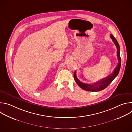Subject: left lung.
Instances as JSON below:
<instances>
[{"instance_id": "8db88e82", "label": "left lung", "mask_w": 132, "mask_h": 132, "mask_svg": "<svg viewBox=\"0 0 132 132\" xmlns=\"http://www.w3.org/2000/svg\"><path fill=\"white\" fill-rule=\"evenodd\" d=\"M110 37L111 39L112 40L113 42L115 44L117 48V57H118V64L117 66L115 68L114 71L113 72L111 75H109L108 77L100 80L97 82L92 84V85H89V84H85L81 82L77 77L76 71H75L73 74V78L75 81H76V83L78 84V85L82 89L88 91H93V92L101 91L106 88L111 83V82L114 79V78L118 76L120 69L121 64V59L120 57V45L117 39L114 37V36L112 34H111Z\"/></svg>"}]
</instances>
